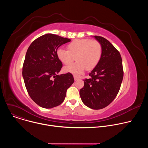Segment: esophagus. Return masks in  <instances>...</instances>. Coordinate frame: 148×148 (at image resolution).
Instances as JSON below:
<instances>
[{"label":"esophagus","mask_w":148,"mask_h":148,"mask_svg":"<svg viewBox=\"0 0 148 148\" xmlns=\"http://www.w3.org/2000/svg\"><path fill=\"white\" fill-rule=\"evenodd\" d=\"M74 80H75V81H77V80L79 79V78L78 77H77V76H74Z\"/></svg>","instance_id":"34e87169"}]
</instances>
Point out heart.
Listing matches in <instances>:
<instances>
[{
	"label": "heart",
	"mask_w": 148,
	"mask_h": 148,
	"mask_svg": "<svg viewBox=\"0 0 148 148\" xmlns=\"http://www.w3.org/2000/svg\"><path fill=\"white\" fill-rule=\"evenodd\" d=\"M67 50L58 49L57 50L58 59L65 65H69L74 61V64L64 68L66 73L74 75L81 74L85 69L90 71L98 64L101 58L102 48L98 41L88 38L75 39L69 43Z\"/></svg>",
	"instance_id": "obj_1"
}]
</instances>
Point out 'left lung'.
Returning a JSON list of instances; mask_svg holds the SVG:
<instances>
[{"instance_id": "obj_1", "label": "left lung", "mask_w": 148, "mask_h": 148, "mask_svg": "<svg viewBox=\"0 0 148 148\" xmlns=\"http://www.w3.org/2000/svg\"><path fill=\"white\" fill-rule=\"evenodd\" d=\"M102 48L97 66L84 79L79 90L82 102L93 110H100L110 104L117 95L123 77L122 61L119 52L110 42L102 37L93 36Z\"/></svg>"}]
</instances>
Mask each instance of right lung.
<instances>
[{
  "instance_id": "add662e5",
  "label": "right lung",
  "mask_w": 148,
  "mask_h": 148,
  "mask_svg": "<svg viewBox=\"0 0 148 148\" xmlns=\"http://www.w3.org/2000/svg\"><path fill=\"white\" fill-rule=\"evenodd\" d=\"M70 41L49 33L33 41L27 49L22 75L29 95L42 108H52L60 105L74 81L70 73L58 74L62 64L57 57V50Z\"/></svg>"
}]
</instances>
